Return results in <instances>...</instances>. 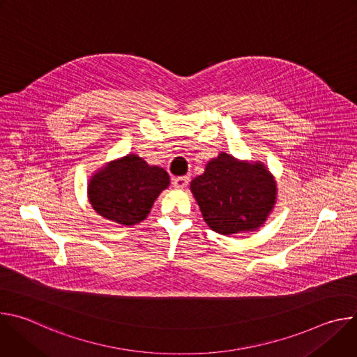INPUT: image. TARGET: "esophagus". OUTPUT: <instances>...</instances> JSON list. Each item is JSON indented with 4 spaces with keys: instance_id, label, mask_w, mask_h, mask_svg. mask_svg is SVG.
<instances>
[{
    "instance_id": "1",
    "label": "esophagus",
    "mask_w": 357,
    "mask_h": 357,
    "mask_svg": "<svg viewBox=\"0 0 357 357\" xmlns=\"http://www.w3.org/2000/svg\"><path fill=\"white\" fill-rule=\"evenodd\" d=\"M188 183H189V176H178V178L172 179V185L176 189H183L188 186Z\"/></svg>"
}]
</instances>
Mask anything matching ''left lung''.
I'll use <instances>...</instances> for the list:
<instances>
[{
    "label": "left lung",
    "mask_w": 357,
    "mask_h": 357,
    "mask_svg": "<svg viewBox=\"0 0 357 357\" xmlns=\"http://www.w3.org/2000/svg\"><path fill=\"white\" fill-rule=\"evenodd\" d=\"M190 192L203 220L223 236L260 229L277 203V183L268 168L227 152L206 164L205 172L190 182Z\"/></svg>",
    "instance_id": "8db88e82"
}]
</instances>
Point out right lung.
Masks as SVG:
<instances>
[{"mask_svg":"<svg viewBox=\"0 0 357 357\" xmlns=\"http://www.w3.org/2000/svg\"><path fill=\"white\" fill-rule=\"evenodd\" d=\"M169 186V175L137 154L107 162L87 183V197L97 215L132 226L148 216L160 193Z\"/></svg>","mask_w":357,"mask_h":357,"instance_id":"1","label":"right lung"}]
</instances>
